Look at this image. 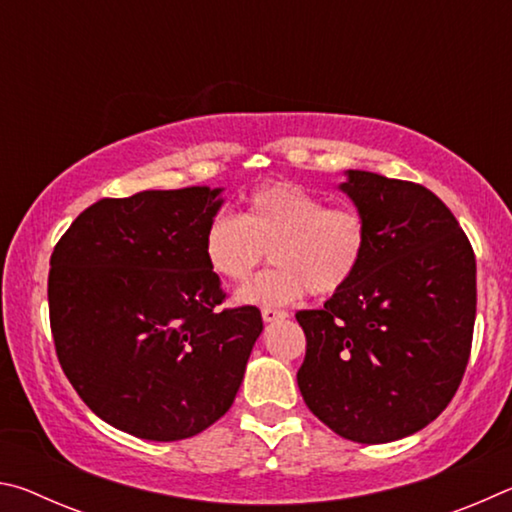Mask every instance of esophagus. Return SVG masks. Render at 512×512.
Segmentation results:
<instances>
[{
  "mask_svg": "<svg viewBox=\"0 0 512 512\" xmlns=\"http://www.w3.org/2000/svg\"><path fill=\"white\" fill-rule=\"evenodd\" d=\"M262 318H264V323H273V320L287 318V311H284V309H273V307H264L262 309Z\"/></svg>",
  "mask_w": 512,
  "mask_h": 512,
  "instance_id": "1",
  "label": "esophagus"
}]
</instances>
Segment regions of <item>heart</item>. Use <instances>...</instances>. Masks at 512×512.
I'll use <instances>...</instances> for the list:
<instances>
[{
    "label": "heart",
    "instance_id": "b5f03b06",
    "mask_svg": "<svg viewBox=\"0 0 512 512\" xmlns=\"http://www.w3.org/2000/svg\"><path fill=\"white\" fill-rule=\"evenodd\" d=\"M370 244L357 207L327 205L296 183H268L244 198L241 216L219 212L205 225L203 255L223 280L241 284L271 255L275 268L237 293L248 305H289L309 291L332 296L359 273Z\"/></svg>",
    "mask_w": 512,
    "mask_h": 512
}]
</instances>
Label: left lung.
Segmentation results:
<instances>
[{
    "mask_svg": "<svg viewBox=\"0 0 512 512\" xmlns=\"http://www.w3.org/2000/svg\"><path fill=\"white\" fill-rule=\"evenodd\" d=\"M341 189L370 230L348 287L296 320L307 352L302 400L363 445L391 443L447 409L470 361L476 259L452 210L409 180L348 171Z\"/></svg>",
    "mask_w": 512,
    "mask_h": 512,
    "instance_id": "8db88e82",
    "label": "left lung"
}]
</instances>
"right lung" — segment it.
<instances>
[{"instance_id":"right-lung-1","label":"right lung","mask_w":512,"mask_h":512,"mask_svg":"<svg viewBox=\"0 0 512 512\" xmlns=\"http://www.w3.org/2000/svg\"><path fill=\"white\" fill-rule=\"evenodd\" d=\"M221 189L101 198L51 253L49 323L81 400L131 436L183 440L235 402L262 334L253 305L221 307L203 255Z\"/></svg>"}]
</instances>
